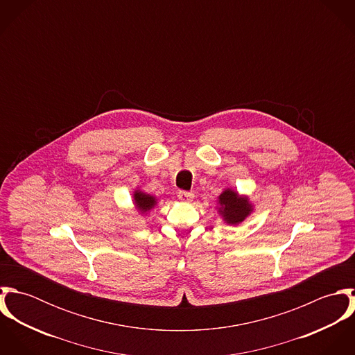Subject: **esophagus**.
<instances>
[{
  "label": "esophagus",
  "mask_w": 355,
  "mask_h": 355,
  "mask_svg": "<svg viewBox=\"0 0 355 355\" xmlns=\"http://www.w3.org/2000/svg\"><path fill=\"white\" fill-rule=\"evenodd\" d=\"M178 197H179V200L183 201V202H190V201L194 198V194H193L191 191H183V190H180V191L178 193Z\"/></svg>",
  "instance_id": "esophagus-1"
}]
</instances>
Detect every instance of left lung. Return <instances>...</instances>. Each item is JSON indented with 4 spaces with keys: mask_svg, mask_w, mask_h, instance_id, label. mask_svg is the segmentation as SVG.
Returning a JSON list of instances; mask_svg holds the SVG:
<instances>
[{
    "mask_svg": "<svg viewBox=\"0 0 355 355\" xmlns=\"http://www.w3.org/2000/svg\"><path fill=\"white\" fill-rule=\"evenodd\" d=\"M218 202L221 205L220 211L228 224H238L243 221L252 210V206L249 205L248 200L239 198L238 194L232 190H225L218 197Z\"/></svg>",
    "mask_w": 355,
    "mask_h": 355,
    "instance_id": "8db88e82",
    "label": "left lung"
}]
</instances>
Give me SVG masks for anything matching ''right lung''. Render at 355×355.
Returning <instances> with one entry per match:
<instances>
[{
    "mask_svg": "<svg viewBox=\"0 0 355 355\" xmlns=\"http://www.w3.org/2000/svg\"><path fill=\"white\" fill-rule=\"evenodd\" d=\"M134 200H135V203H137V206L141 211H146V210L152 209L154 203H155L153 197L148 196V194H144L141 191H137L134 194Z\"/></svg>",
    "mask_w": 355,
    "mask_h": 355,
    "instance_id": "1",
    "label": "right lung"
}]
</instances>
